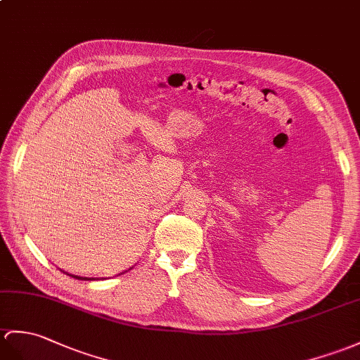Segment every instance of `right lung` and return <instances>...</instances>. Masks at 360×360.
Instances as JSON below:
<instances>
[{"label": "right lung", "mask_w": 360, "mask_h": 360, "mask_svg": "<svg viewBox=\"0 0 360 360\" xmlns=\"http://www.w3.org/2000/svg\"><path fill=\"white\" fill-rule=\"evenodd\" d=\"M69 276H72V278H75V279H81V281H91L94 278H79V276H73V274H69Z\"/></svg>", "instance_id": "obj_1"}]
</instances>
